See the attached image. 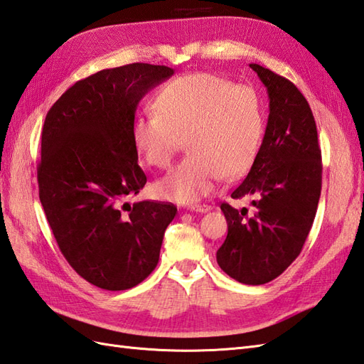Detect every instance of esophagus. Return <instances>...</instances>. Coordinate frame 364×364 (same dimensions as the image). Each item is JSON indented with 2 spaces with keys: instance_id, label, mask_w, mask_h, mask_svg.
Here are the masks:
<instances>
[{
  "instance_id": "1",
  "label": "esophagus",
  "mask_w": 364,
  "mask_h": 364,
  "mask_svg": "<svg viewBox=\"0 0 364 364\" xmlns=\"http://www.w3.org/2000/svg\"><path fill=\"white\" fill-rule=\"evenodd\" d=\"M189 210H192V213L205 214V213H208V210H210V206H208V205H191Z\"/></svg>"
}]
</instances>
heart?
I'll return each mask as SVG.
<instances>
[{"label":"heart","mask_w":364,"mask_h":364,"mask_svg":"<svg viewBox=\"0 0 364 364\" xmlns=\"http://www.w3.org/2000/svg\"><path fill=\"white\" fill-rule=\"evenodd\" d=\"M156 113L138 117L133 138L147 163L166 168L183 139L189 156L158 183L159 196L193 203L220 180L250 171L264 136V109L255 91L209 73L188 74L161 91Z\"/></svg>","instance_id":"b5f03b06"}]
</instances>
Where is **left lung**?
Here are the masks:
<instances>
[{"mask_svg":"<svg viewBox=\"0 0 364 364\" xmlns=\"http://www.w3.org/2000/svg\"><path fill=\"white\" fill-rule=\"evenodd\" d=\"M250 68L267 88L269 114L255 163L231 193L255 197L252 213L222 203L228 235L217 264L237 282L262 285L299 256L316 215L323 164L315 117L302 92L264 66Z\"/></svg>","mask_w":364,"mask_h":364,"instance_id":"8db88e82","label":"left lung"}]
</instances>
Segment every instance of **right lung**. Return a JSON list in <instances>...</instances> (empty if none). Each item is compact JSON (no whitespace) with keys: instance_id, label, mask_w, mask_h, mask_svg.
<instances>
[{"instance_id":"add662e5","label":"right lung","mask_w":364,"mask_h":364,"mask_svg":"<svg viewBox=\"0 0 364 364\" xmlns=\"http://www.w3.org/2000/svg\"><path fill=\"white\" fill-rule=\"evenodd\" d=\"M161 65L132 63L75 82L50 107L37 168L41 206L75 273L119 291L154 272L172 203L136 201L147 176L133 138L141 99L173 75Z\"/></svg>"}]
</instances>
